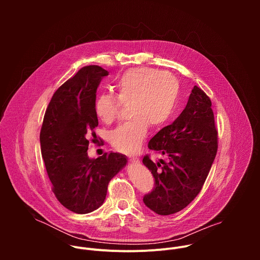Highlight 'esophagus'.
Wrapping results in <instances>:
<instances>
[{
  "mask_svg": "<svg viewBox=\"0 0 260 260\" xmlns=\"http://www.w3.org/2000/svg\"><path fill=\"white\" fill-rule=\"evenodd\" d=\"M131 161L134 162V164H139V162H140V159H139V157H137V156H131Z\"/></svg>",
  "mask_w": 260,
  "mask_h": 260,
  "instance_id": "1",
  "label": "esophagus"
}]
</instances>
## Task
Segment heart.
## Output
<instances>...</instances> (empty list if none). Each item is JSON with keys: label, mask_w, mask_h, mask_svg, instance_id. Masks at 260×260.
Wrapping results in <instances>:
<instances>
[{"label": "heart", "mask_w": 260, "mask_h": 260, "mask_svg": "<svg viewBox=\"0 0 260 260\" xmlns=\"http://www.w3.org/2000/svg\"><path fill=\"white\" fill-rule=\"evenodd\" d=\"M116 96L103 93L94 103V112L104 123L113 122L121 104L128 103L131 118L110 135V142L123 153L139 150L149 125L164 126L175 113L179 82L168 72L138 68L123 73L114 86Z\"/></svg>", "instance_id": "1"}]
</instances>
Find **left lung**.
I'll return each instance as SVG.
<instances>
[{"instance_id": "1", "label": "left lung", "mask_w": 260, "mask_h": 260, "mask_svg": "<svg viewBox=\"0 0 260 260\" xmlns=\"http://www.w3.org/2000/svg\"><path fill=\"white\" fill-rule=\"evenodd\" d=\"M211 106L210 98L196 85L179 117L148 143L149 149L169 158L157 164L148 155L143 158L155 181L154 189L143 202L158 215H171L187 207L203 187L218 148Z\"/></svg>"}]
</instances>
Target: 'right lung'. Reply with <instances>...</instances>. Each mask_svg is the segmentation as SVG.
I'll return each mask as SVG.
<instances>
[{
	"label": "right lung",
	"instance_id": "obj_1",
	"mask_svg": "<svg viewBox=\"0 0 260 260\" xmlns=\"http://www.w3.org/2000/svg\"><path fill=\"white\" fill-rule=\"evenodd\" d=\"M109 72L86 66L66 81L53 94L40 133L41 153L52 191L68 210L86 214L100 208L108 184L127 162L112 152L88 157L89 134L99 125L94 112L96 89Z\"/></svg>",
	"mask_w": 260,
	"mask_h": 260
}]
</instances>
